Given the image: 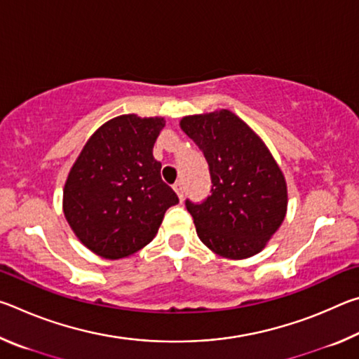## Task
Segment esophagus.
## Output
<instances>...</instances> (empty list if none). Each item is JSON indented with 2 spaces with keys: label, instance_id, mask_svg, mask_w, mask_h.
<instances>
[{
  "label": "esophagus",
  "instance_id": "esophagus-1",
  "mask_svg": "<svg viewBox=\"0 0 359 359\" xmlns=\"http://www.w3.org/2000/svg\"><path fill=\"white\" fill-rule=\"evenodd\" d=\"M174 190H175V193H177V196L180 198V201H182V199H184V184H182L180 180L175 182V184H174Z\"/></svg>",
  "mask_w": 359,
  "mask_h": 359
}]
</instances>
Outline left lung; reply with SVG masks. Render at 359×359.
<instances>
[{
	"label": "left lung",
	"instance_id": "1",
	"mask_svg": "<svg viewBox=\"0 0 359 359\" xmlns=\"http://www.w3.org/2000/svg\"><path fill=\"white\" fill-rule=\"evenodd\" d=\"M180 128L209 165L210 196L185 205L205 247L229 259L259 253L287 214L288 193L269 149L244 120L226 109L188 115Z\"/></svg>",
	"mask_w": 359,
	"mask_h": 359
}]
</instances>
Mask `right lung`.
Returning <instances> with one entry per match:
<instances>
[{"instance_id":"right-lung-1","label":"right lung","mask_w":359,"mask_h":359,"mask_svg":"<svg viewBox=\"0 0 359 359\" xmlns=\"http://www.w3.org/2000/svg\"><path fill=\"white\" fill-rule=\"evenodd\" d=\"M165 118L120 115L96 130L72 165L63 212L82 244L107 259L136 253L179 203L161 179L154 144Z\"/></svg>"}]
</instances>
